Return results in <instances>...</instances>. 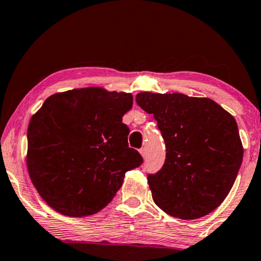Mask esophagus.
<instances>
[{"label":"esophagus","mask_w":261,"mask_h":261,"mask_svg":"<svg viewBox=\"0 0 261 261\" xmlns=\"http://www.w3.org/2000/svg\"><path fill=\"white\" fill-rule=\"evenodd\" d=\"M139 152H140V154H142V155L144 156V158H145L146 154H147V150H146V147H142V148H140V150H139Z\"/></svg>","instance_id":"1"}]
</instances>
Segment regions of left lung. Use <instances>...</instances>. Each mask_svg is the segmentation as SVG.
<instances>
[{"mask_svg":"<svg viewBox=\"0 0 261 261\" xmlns=\"http://www.w3.org/2000/svg\"><path fill=\"white\" fill-rule=\"evenodd\" d=\"M136 102L153 114L166 146L163 167L147 175L153 201L181 220L212 213L232 188L243 161L236 119L210 98L180 93H139Z\"/></svg>","mask_w":261,"mask_h":261,"instance_id":"left-lung-1","label":"left lung"}]
</instances>
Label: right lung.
<instances>
[{"mask_svg":"<svg viewBox=\"0 0 261 261\" xmlns=\"http://www.w3.org/2000/svg\"><path fill=\"white\" fill-rule=\"evenodd\" d=\"M131 107V94L90 87L52 95L32 116L28 169L49 206L71 217L100 212L143 164L122 122Z\"/></svg>","mask_w":261,"mask_h":261,"instance_id":"right-lung-1","label":"right lung"}]
</instances>
